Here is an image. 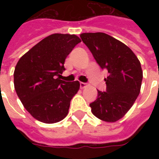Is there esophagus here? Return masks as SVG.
<instances>
[{
    "instance_id": "esophagus-1",
    "label": "esophagus",
    "mask_w": 159,
    "mask_h": 159,
    "mask_svg": "<svg viewBox=\"0 0 159 159\" xmlns=\"http://www.w3.org/2000/svg\"><path fill=\"white\" fill-rule=\"evenodd\" d=\"M86 85H87L86 82H80V87H81V88H84V87H86Z\"/></svg>"
}]
</instances>
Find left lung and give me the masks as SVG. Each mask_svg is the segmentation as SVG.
I'll list each match as a JSON object with an SVG mask.
<instances>
[{
	"instance_id": "8db88e82",
	"label": "left lung",
	"mask_w": 159,
	"mask_h": 159,
	"mask_svg": "<svg viewBox=\"0 0 159 159\" xmlns=\"http://www.w3.org/2000/svg\"><path fill=\"white\" fill-rule=\"evenodd\" d=\"M102 69L108 71L105 78L106 92L97 90V98L90 104L92 112L100 120L115 122L133 106L140 92L143 72L133 51L105 33L80 35Z\"/></svg>"
}]
</instances>
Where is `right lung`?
<instances>
[{
    "mask_svg": "<svg viewBox=\"0 0 159 159\" xmlns=\"http://www.w3.org/2000/svg\"><path fill=\"white\" fill-rule=\"evenodd\" d=\"M75 34H53L20 58L14 72V85L20 102L36 120L46 124L62 120L71 100L79 89L78 81L60 80L64 62L77 43Z\"/></svg>",
    "mask_w": 159,
    "mask_h": 159,
    "instance_id": "obj_1",
    "label": "right lung"
}]
</instances>
